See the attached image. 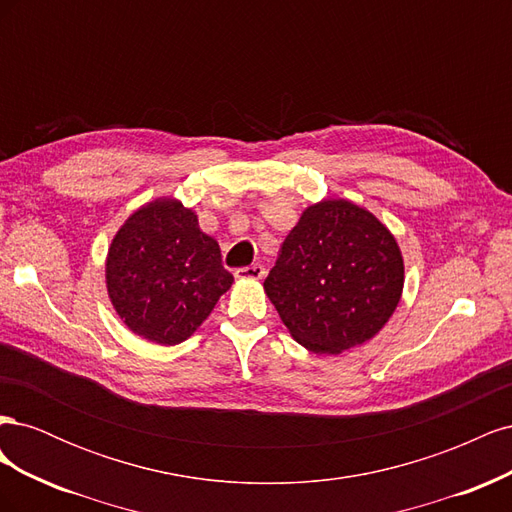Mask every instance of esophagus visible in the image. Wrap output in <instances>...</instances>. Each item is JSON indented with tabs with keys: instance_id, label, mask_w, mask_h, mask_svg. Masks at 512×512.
<instances>
[{
	"instance_id": "34e87169",
	"label": "esophagus",
	"mask_w": 512,
	"mask_h": 512,
	"mask_svg": "<svg viewBox=\"0 0 512 512\" xmlns=\"http://www.w3.org/2000/svg\"><path fill=\"white\" fill-rule=\"evenodd\" d=\"M237 280H260V277H265V267L262 265H250V267H241L235 271Z\"/></svg>"
}]
</instances>
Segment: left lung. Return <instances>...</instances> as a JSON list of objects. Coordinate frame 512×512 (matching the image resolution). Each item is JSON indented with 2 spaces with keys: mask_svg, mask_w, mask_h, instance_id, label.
<instances>
[{
  "mask_svg": "<svg viewBox=\"0 0 512 512\" xmlns=\"http://www.w3.org/2000/svg\"><path fill=\"white\" fill-rule=\"evenodd\" d=\"M265 290L303 348L337 354L365 344L393 316L404 258L378 218L329 198L303 211Z\"/></svg>",
  "mask_w": 512,
  "mask_h": 512,
  "instance_id": "8db88e82",
  "label": "left lung"
}]
</instances>
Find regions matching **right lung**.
<instances>
[{
  "instance_id": "1",
  "label": "right lung",
  "mask_w": 512,
  "mask_h": 512,
  "mask_svg": "<svg viewBox=\"0 0 512 512\" xmlns=\"http://www.w3.org/2000/svg\"><path fill=\"white\" fill-rule=\"evenodd\" d=\"M232 282L218 241L173 198L132 213L106 258V288L117 314L130 331L162 346L188 339Z\"/></svg>"
}]
</instances>
